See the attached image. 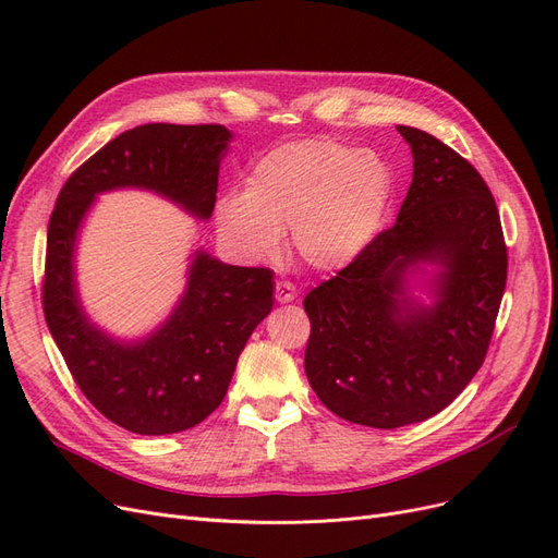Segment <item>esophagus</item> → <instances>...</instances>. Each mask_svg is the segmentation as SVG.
Masks as SVG:
<instances>
[{
  "label": "esophagus",
  "mask_w": 558,
  "mask_h": 558,
  "mask_svg": "<svg viewBox=\"0 0 558 558\" xmlns=\"http://www.w3.org/2000/svg\"><path fill=\"white\" fill-rule=\"evenodd\" d=\"M275 298H277V302H281V305H286V302H293L298 298L295 286L291 281H277Z\"/></svg>",
  "instance_id": "1"
}]
</instances>
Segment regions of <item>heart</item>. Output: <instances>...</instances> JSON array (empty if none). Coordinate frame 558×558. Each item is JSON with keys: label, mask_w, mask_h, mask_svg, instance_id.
I'll use <instances>...</instances> for the list:
<instances>
[{"label": "heart", "mask_w": 558, "mask_h": 558, "mask_svg": "<svg viewBox=\"0 0 558 558\" xmlns=\"http://www.w3.org/2000/svg\"><path fill=\"white\" fill-rule=\"evenodd\" d=\"M393 170L375 150L332 140H295L267 150L244 174L242 193L218 195L221 238L246 260L291 246L314 269H342L367 251L391 211Z\"/></svg>", "instance_id": "heart-1"}]
</instances>
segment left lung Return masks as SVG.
Returning a JSON list of instances; mask_svg holds the SVG:
<instances>
[{
  "mask_svg": "<svg viewBox=\"0 0 558 558\" xmlns=\"http://www.w3.org/2000/svg\"><path fill=\"white\" fill-rule=\"evenodd\" d=\"M398 132L414 172L396 226L305 298L314 393L351 424L386 430L442 412L477 375L508 281L480 172L424 130Z\"/></svg>",
  "mask_w": 558,
  "mask_h": 558,
  "instance_id": "8db88e82",
  "label": "left lung"
}]
</instances>
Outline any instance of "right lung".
<instances>
[{"mask_svg": "<svg viewBox=\"0 0 558 558\" xmlns=\"http://www.w3.org/2000/svg\"><path fill=\"white\" fill-rule=\"evenodd\" d=\"M223 125L148 123L123 132L66 179L48 223L44 314L78 388L109 421L137 435H170L205 421L228 393L251 332L272 312L265 267H240L195 248L185 289L165 320L125 340L99 328L76 281V246L97 195L148 191L209 221Z\"/></svg>", "mask_w": 558, "mask_h": 558, "instance_id": "obj_1", "label": "right lung"}]
</instances>
